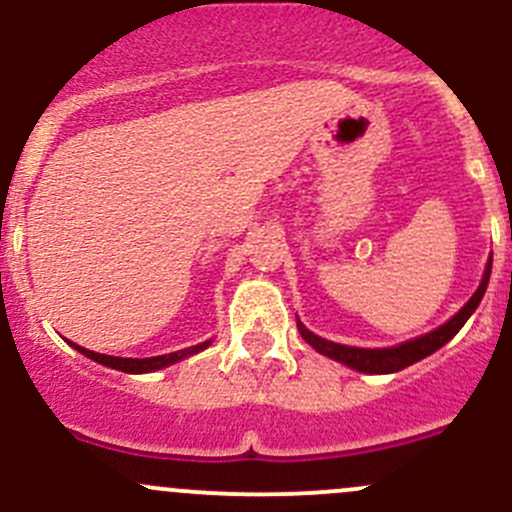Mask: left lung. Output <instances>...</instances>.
Returning <instances> with one entry per match:
<instances>
[{"mask_svg":"<svg viewBox=\"0 0 512 512\" xmlns=\"http://www.w3.org/2000/svg\"><path fill=\"white\" fill-rule=\"evenodd\" d=\"M490 265H493V260H488V267H485L480 287L473 292V297L463 304L461 312L453 314L446 324H441V327L433 329V332L423 334V337L418 339H411V342L399 344V347H389V349L344 347V344H334L329 342V339L317 337V334L309 332L302 322H297V329L309 347H314L319 354L329 356V359L342 361V364L352 366L356 371H364V374H394V371H401L406 369V366L416 364V361L426 359L428 354H433L436 349H441L443 344H448L453 337H456L458 329L468 322V317L476 312L480 299H483L485 287H488V280H490Z\"/></svg>","mask_w":512,"mask_h":512,"instance_id":"obj_1","label":"left lung"}]
</instances>
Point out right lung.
<instances>
[{
    "label": "right lung",
    "instance_id": "add662e5",
    "mask_svg": "<svg viewBox=\"0 0 512 512\" xmlns=\"http://www.w3.org/2000/svg\"><path fill=\"white\" fill-rule=\"evenodd\" d=\"M69 344L76 349V352L89 356V359L98 361V364L111 366V369H118V371H126V374H148V371L165 369V366L175 364V361L185 359V356L198 354L200 349L210 347V342H203V344H195V347L180 349V352H170V354H163V356H148V359H123V356H108V354L89 352V349L79 347V344H74V342H69Z\"/></svg>",
    "mask_w": 512,
    "mask_h": 512
}]
</instances>
